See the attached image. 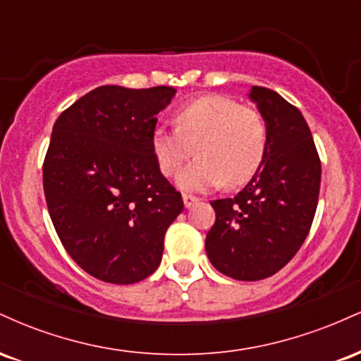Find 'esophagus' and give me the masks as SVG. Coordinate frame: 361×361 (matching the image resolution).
Listing matches in <instances>:
<instances>
[{"instance_id": "esophagus-1", "label": "esophagus", "mask_w": 361, "mask_h": 361, "mask_svg": "<svg viewBox=\"0 0 361 361\" xmlns=\"http://www.w3.org/2000/svg\"><path fill=\"white\" fill-rule=\"evenodd\" d=\"M198 202V198L195 197V195H190V193H183V204L186 209H190V207H193L195 204Z\"/></svg>"}]
</instances>
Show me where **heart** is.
<instances>
[{
  "mask_svg": "<svg viewBox=\"0 0 361 361\" xmlns=\"http://www.w3.org/2000/svg\"><path fill=\"white\" fill-rule=\"evenodd\" d=\"M176 128L152 130V152L161 173L171 178L197 152L180 175L185 190L204 192L226 183L241 186L258 173L268 149V126L252 106L226 94H205L175 114Z\"/></svg>",
  "mask_w": 361,
  "mask_h": 361,
  "instance_id": "heart-1",
  "label": "heart"
}]
</instances>
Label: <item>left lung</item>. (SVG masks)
<instances>
[{
  "instance_id": "8db88e82",
  "label": "left lung",
  "mask_w": 361,
  "mask_h": 361,
  "mask_svg": "<svg viewBox=\"0 0 361 361\" xmlns=\"http://www.w3.org/2000/svg\"><path fill=\"white\" fill-rule=\"evenodd\" d=\"M250 97L267 120V156L234 198L210 202L215 222L205 238L210 263L243 281L268 279L295 256L321 186V159L299 109L263 86H252Z\"/></svg>"
}]
</instances>
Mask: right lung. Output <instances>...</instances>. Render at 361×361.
<instances>
[{
  "instance_id": "obj_1",
  "label": "right lung",
  "mask_w": 361,
  "mask_h": 361,
  "mask_svg": "<svg viewBox=\"0 0 361 361\" xmlns=\"http://www.w3.org/2000/svg\"><path fill=\"white\" fill-rule=\"evenodd\" d=\"M175 91L100 86L54 123L42 166L49 215L78 267L106 283L154 273L164 234L183 210L151 144L156 115Z\"/></svg>"
}]
</instances>
